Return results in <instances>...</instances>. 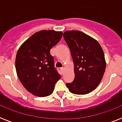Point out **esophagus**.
<instances>
[{
    "label": "esophagus",
    "instance_id": "obj_1",
    "mask_svg": "<svg viewBox=\"0 0 122 122\" xmlns=\"http://www.w3.org/2000/svg\"><path fill=\"white\" fill-rule=\"evenodd\" d=\"M60 70H61V73H63V71H64V70H65V68H61L60 69Z\"/></svg>",
    "mask_w": 122,
    "mask_h": 122
}]
</instances>
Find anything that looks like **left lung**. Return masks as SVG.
Here are the masks:
<instances>
[{"label":"left lung","instance_id":"1","mask_svg":"<svg viewBox=\"0 0 122 122\" xmlns=\"http://www.w3.org/2000/svg\"><path fill=\"white\" fill-rule=\"evenodd\" d=\"M74 63L75 78L66 83L71 92L83 95L93 91L100 83L106 69L103 50L99 42L78 30L63 33Z\"/></svg>","mask_w":122,"mask_h":122}]
</instances>
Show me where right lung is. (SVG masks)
Returning a JSON list of instances; mask_svg holds the SVG:
<instances>
[{
    "label": "right lung",
    "instance_id": "obj_1",
    "mask_svg": "<svg viewBox=\"0 0 122 122\" xmlns=\"http://www.w3.org/2000/svg\"><path fill=\"white\" fill-rule=\"evenodd\" d=\"M62 36V31L41 30L25 41L17 52V75L24 87L34 96L51 95L55 83L61 78L54 67V58L50 50Z\"/></svg>",
    "mask_w": 122,
    "mask_h": 122
}]
</instances>
